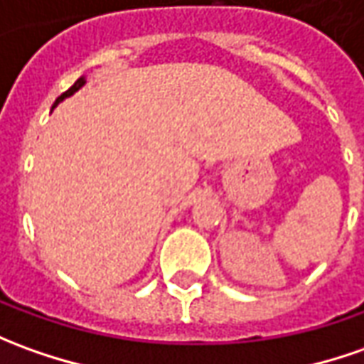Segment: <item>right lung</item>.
I'll list each match as a JSON object with an SVG mask.
<instances>
[{"instance_id": "right-lung-1", "label": "right lung", "mask_w": 364, "mask_h": 364, "mask_svg": "<svg viewBox=\"0 0 364 364\" xmlns=\"http://www.w3.org/2000/svg\"><path fill=\"white\" fill-rule=\"evenodd\" d=\"M83 83H85V77H79L77 81H75V83H73V85H71V87H69L68 91H65V93H63V95H59V97L55 99V103H53V107H55V105H58L59 101H63V99L69 97V95H73V93H75V91H77V89L81 87V85H83Z\"/></svg>"}]
</instances>
